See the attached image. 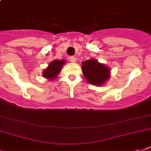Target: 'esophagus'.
I'll list each match as a JSON object with an SVG mask.
<instances>
[{"label":"esophagus","instance_id":"1","mask_svg":"<svg viewBox=\"0 0 151 151\" xmlns=\"http://www.w3.org/2000/svg\"><path fill=\"white\" fill-rule=\"evenodd\" d=\"M70 61L71 63H75V62H76V57H74V56L70 57Z\"/></svg>","mask_w":151,"mask_h":151}]
</instances>
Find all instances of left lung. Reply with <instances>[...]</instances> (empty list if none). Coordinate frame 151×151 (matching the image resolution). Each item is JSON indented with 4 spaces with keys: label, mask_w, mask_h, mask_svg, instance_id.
Here are the masks:
<instances>
[{
    "label": "left lung",
    "mask_w": 151,
    "mask_h": 151,
    "mask_svg": "<svg viewBox=\"0 0 151 151\" xmlns=\"http://www.w3.org/2000/svg\"><path fill=\"white\" fill-rule=\"evenodd\" d=\"M81 68L85 80L91 85L102 86L110 78V69L93 58L83 62Z\"/></svg>",
    "instance_id": "1"
}]
</instances>
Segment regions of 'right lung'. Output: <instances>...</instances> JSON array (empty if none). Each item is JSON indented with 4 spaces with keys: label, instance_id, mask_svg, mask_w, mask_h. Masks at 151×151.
I'll return each instance as SVG.
<instances>
[{
    "label": "right lung",
    "instance_id": "obj_1",
    "mask_svg": "<svg viewBox=\"0 0 151 151\" xmlns=\"http://www.w3.org/2000/svg\"><path fill=\"white\" fill-rule=\"evenodd\" d=\"M65 62H66L65 59H63V60L55 59L52 61L48 64V67L44 70L42 72V76L49 81L55 80V78H57L60 73L63 66L65 64Z\"/></svg>",
    "mask_w": 151,
    "mask_h": 151
}]
</instances>
